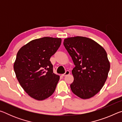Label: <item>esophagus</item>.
<instances>
[{
  "instance_id": "esophagus-1",
  "label": "esophagus",
  "mask_w": 122,
  "mask_h": 122,
  "mask_svg": "<svg viewBox=\"0 0 122 122\" xmlns=\"http://www.w3.org/2000/svg\"><path fill=\"white\" fill-rule=\"evenodd\" d=\"M69 74H70V71H66V72H65V73L62 74V76H65L66 75H69Z\"/></svg>"
}]
</instances>
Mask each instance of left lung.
Returning <instances> with one entry per match:
<instances>
[{
	"instance_id": "left-lung-1",
	"label": "left lung",
	"mask_w": 122,
	"mask_h": 122,
	"mask_svg": "<svg viewBox=\"0 0 122 122\" xmlns=\"http://www.w3.org/2000/svg\"><path fill=\"white\" fill-rule=\"evenodd\" d=\"M63 45L75 66L71 71L72 92L82 99L92 97L101 90L108 77L110 66L107 52L86 37L65 39Z\"/></svg>"
}]
</instances>
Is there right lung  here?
Instances as JSON below:
<instances>
[{"label":"right lung","instance_id":"add662e5","mask_svg":"<svg viewBox=\"0 0 122 122\" xmlns=\"http://www.w3.org/2000/svg\"><path fill=\"white\" fill-rule=\"evenodd\" d=\"M61 44L60 38L44 37L30 41L16 54V77L26 93L36 100L47 98L55 90L60 76L53 73L50 58Z\"/></svg>","mask_w":122,"mask_h":122}]
</instances>
